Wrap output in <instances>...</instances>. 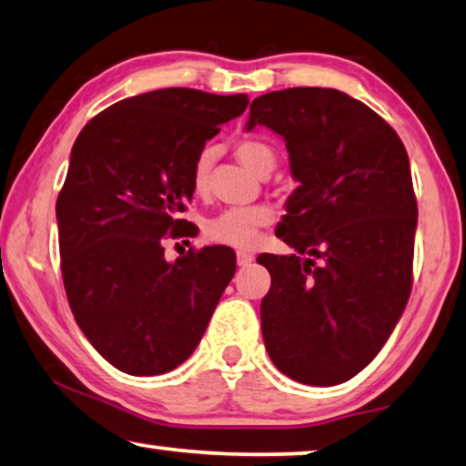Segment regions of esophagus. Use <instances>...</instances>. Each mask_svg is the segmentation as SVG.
<instances>
[{"label":"esophagus","mask_w":466,"mask_h":466,"mask_svg":"<svg viewBox=\"0 0 466 466\" xmlns=\"http://www.w3.org/2000/svg\"><path fill=\"white\" fill-rule=\"evenodd\" d=\"M252 260H254L252 254L244 252V249H239V252H238V265H239V267H248Z\"/></svg>","instance_id":"1"}]
</instances>
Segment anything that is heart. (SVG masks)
I'll list each match as a JSON object with an SVG mask.
<instances>
[{"label":"heart","mask_w":466,"mask_h":466,"mask_svg":"<svg viewBox=\"0 0 466 466\" xmlns=\"http://www.w3.org/2000/svg\"><path fill=\"white\" fill-rule=\"evenodd\" d=\"M233 153L248 170L258 177H267L275 167L278 155L267 140L262 138H239L235 140ZM214 155L210 151H201L191 167V185L198 195H206L210 188V170ZM273 222V212L267 206H249V208H231L206 220L204 235L214 244L231 246V248H249L258 238L260 228Z\"/></svg>","instance_id":"obj_1"}]
</instances>
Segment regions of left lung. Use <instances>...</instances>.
Here are the masks:
<instances>
[{
  "label": "left lung",
  "instance_id": "8db88e82",
  "mask_svg": "<svg viewBox=\"0 0 466 466\" xmlns=\"http://www.w3.org/2000/svg\"><path fill=\"white\" fill-rule=\"evenodd\" d=\"M283 137L292 177L278 238L292 256H258L271 273L262 339L289 379L334 387L379 355L412 292L416 195L397 132L332 87L254 98L248 130Z\"/></svg>",
  "mask_w": 466,
  "mask_h": 466
}]
</instances>
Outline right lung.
Wrapping results in <instances>:
<instances>
[{
    "label": "right lung",
    "instance_id": "add662e5",
    "mask_svg": "<svg viewBox=\"0 0 466 466\" xmlns=\"http://www.w3.org/2000/svg\"><path fill=\"white\" fill-rule=\"evenodd\" d=\"M248 103L164 87L100 111L73 145L56 199L60 271L77 326L121 372L180 366L233 278L231 248H191L167 262L164 239L191 231L180 214L193 161Z\"/></svg>",
    "mask_w": 466,
    "mask_h": 466
}]
</instances>
